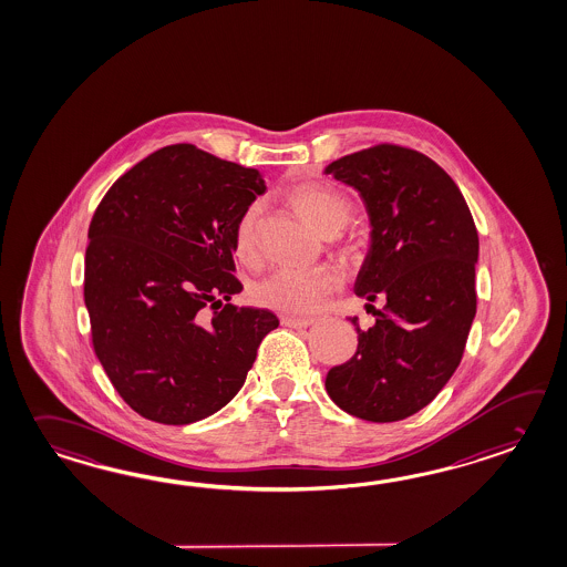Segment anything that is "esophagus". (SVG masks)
I'll list each match as a JSON object with an SVG mask.
<instances>
[{"label": "esophagus", "mask_w": 567, "mask_h": 567, "mask_svg": "<svg viewBox=\"0 0 567 567\" xmlns=\"http://www.w3.org/2000/svg\"><path fill=\"white\" fill-rule=\"evenodd\" d=\"M280 323H282V326H287V328L305 329L309 328V326H313V319H301V317H282V319H280Z\"/></svg>", "instance_id": "esophagus-1"}]
</instances>
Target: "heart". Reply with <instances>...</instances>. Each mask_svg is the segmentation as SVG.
I'll use <instances>...</instances> for the list:
<instances>
[{
    "instance_id": "1",
    "label": "heart",
    "mask_w": 567,
    "mask_h": 567,
    "mask_svg": "<svg viewBox=\"0 0 567 567\" xmlns=\"http://www.w3.org/2000/svg\"><path fill=\"white\" fill-rule=\"evenodd\" d=\"M290 203L323 236H336L352 217V203L328 187H301L290 195ZM258 215L260 205L252 203L239 215L234 229V246L244 260H252L258 250ZM338 287L340 277L331 268L309 272L277 270L254 285L252 299L278 313L311 315L326 305Z\"/></svg>"
}]
</instances>
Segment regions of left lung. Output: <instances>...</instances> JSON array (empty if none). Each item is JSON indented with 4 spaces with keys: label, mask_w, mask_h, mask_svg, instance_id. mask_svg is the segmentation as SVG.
I'll return each instance as SVG.
<instances>
[{
    "label": "left lung",
    "mask_w": 567,
    "mask_h": 567,
    "mask_svg": "<svg viewBox=\"0 0 567 567\" xmlns=\"http://www.w3.org/2000/svg\"><path fill=\"white\" fill-rule=\"evenodd\" d=\"M360 193L370 248L353 292L377 323L360 328L358 350L333 365L326 391L341 411L372 423L415 415L462 362L476 317L478 231L452 176L421 152L378 144L326 166Z\"/></svg>",
    "instance_id": "8db88e82"
}]
</instances>
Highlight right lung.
<instances>
[{
    "mask_svg": "<svg viewBox=\"0 0 567 567\" xmlns=\"http://www.w3.org/2000/svg\"><path fill=\"white\" fill-rule=\"evenodd\" d=\"M265 190L256 168L173 144L101 199L85 252L93 350L144 419L189 425L217 413L278 328L272 311L229 302L244 289L234 277V229Z\"/></svg>",
    "mask_w": 567,
    "mask_h": 567,
    "instance_id": "obj_1",
    "label": "right lung"
}]
</instances>
